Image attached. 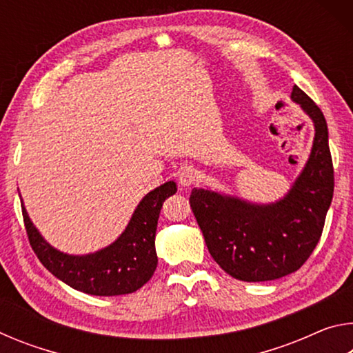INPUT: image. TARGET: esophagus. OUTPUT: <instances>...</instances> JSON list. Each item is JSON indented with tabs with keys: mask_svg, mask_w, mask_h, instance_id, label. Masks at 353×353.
Returning a JSON list of instances; mask_svg holds the SVG:
<instances>
[{
	"mask_svg": "<svg viewBox=\"0 0 353 353\" xmlns=\"http://www.w3.org/2000/svg\"><path fill=\"white\" fill-rule=\"evenodd\" d=\"M196 181H198V174H196V170L193 166H181V170H179V182L183 187H190V185H193Z\"/></svg>",
	"mask_w": 353,
	"mask_h": 353,
	"instance_id": "obj_1",
	"label": "esophagus"
}]
</instances>
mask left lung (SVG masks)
Returning a JSON list of instances; mask_svg holds the SVG:
<instances>
[{
    "label": "left lung",
    "instance_id": "obj_1",
    "mask_svg": "<svg viewBox=\"0 0 353 353\" xmlns=\"http://www.w3.org/2000/svg\"><path fill=\"white\" fill-rule=\"evenodd\" d=\"M292 101L314 121V143L305 170L285 199L252 205L193 188L190 207L213 260L244 282H266L297 271L319 243L332 204L334 174L324 113L297 85Z\"/></svg>",
    "mask_w": 353,
    "mask_h": 353
}]
</instances>
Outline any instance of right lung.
Returning <instances> with one entry per match:
<instances>
[{
  "instance_id": "1",
  "label": "right lung",
  "mask_w": 353,
  "mask_h": 353,
  "mask_svg": "<svg viewBox=\"0 0 353 353\" xmlns=\"http://www.w3.org/2000/svg\"><path fill=\"white\" fill-rule=\"evenodd\" d=\"M176 183L166 182L146 194L129 225L109 248L90 255H67L52 249L35 230L21 205L28 240L52 276L71 288L92 296L129 294L141 288L157 268L155 229L166 198L176 193Z\"/></svg>"
}]
</instances>
